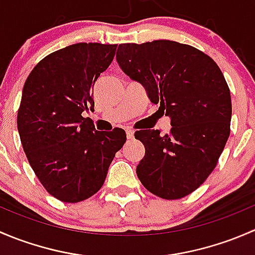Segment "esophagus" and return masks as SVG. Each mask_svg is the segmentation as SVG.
<instances>
[{
    "label": "esophagus",
    "instance_id": "esophagus-1",
    "mask_svg": "<svg viewBox=\"0 0 255 255\" xmlns=\"http://www.w3.org/2000/svg\"><path fill=\"white\" fill-rule=\"evenodd\" d=\"M126 134H127L128 139H133V138H134V130L127 129V132H126Z\"/></svg>",
    "mask_w": 255,
    "mask_h": 255
}]
</instances>
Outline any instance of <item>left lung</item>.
<instances>
[{"label":"left lung","mask_w":255,"mask_h":255,"mask_svg":"<svg viewBox=\"0 0 255 255\" xmlns=\"http://www.w3.org/2000/svg\"><path fill=\"white\" fill-rule=\"evenodd\" d=\"M116 59L171 118L168 134L134 133L145 148L138 179L161 199L187 196L212 173L230 137L232 102L222 71L207 54L173 40L120 44Z\"/></svg>","instance_id":"left-lung-1"}]
</instances>
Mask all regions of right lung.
Masks as SVG:
<instances>
[{
    "label": "right lung",
    "instance_id": "add662e5",
    "mask_svg": "<svg viewBox=\"0 0 255 255\" xmlns=\"http://www.w3.org/2000/svg\"><path fill=\"white\" fill-rule=\"evenodd\" d=\"M116 44L78 43L39 61L24 82L17 127L38 180L63 202L84 201L104 185L126 132H100L82 112L94 111V86L112 63Z\"/></svg>",
    "mask_w": 255,
    "mask_h": 255
}]
</instances>
